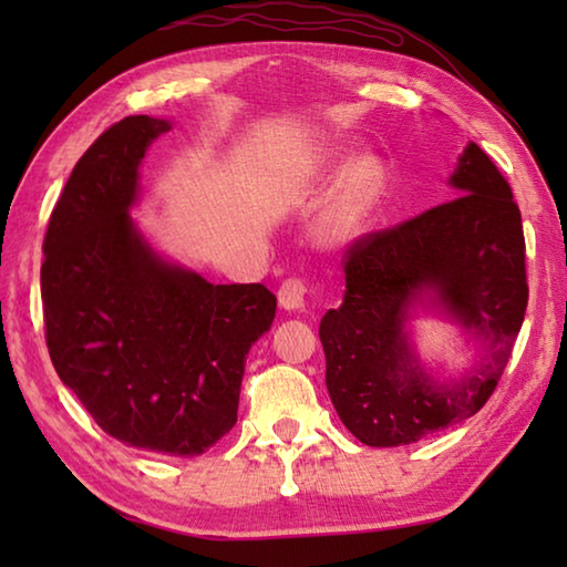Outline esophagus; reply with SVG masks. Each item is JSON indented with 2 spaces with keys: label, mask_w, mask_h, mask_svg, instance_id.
Masks as SVG:
<instances>
[{
  "label": "esophagus",
  "mask_w": 567,
  "mask_h": 567,
  "mask_svg": "<svg viewBox=\"0 0 567 567\" xmlns=\"http://www.w3.org/2000/svg\"><path fill=\"white\" fill-rule=\"evenodd\" d=\"M307 292H310V287H307L300 280V277H290V280L282 282L277 297H280L282 310H302L305 300H307Z\"/></svg>",
  "instance_id": "esophagus-1"
}]
</instances>
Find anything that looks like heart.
Here are the masks:
<instances>
[{"instance_id": "1", "label": "heart", "mask_w": 567, "mask_h": 567, "mask_svg": "<svg viewBox=\"0 0 567 567\" xmlns=\"http://www.w3.org/2000/svg\"><path fill=\"white\" fill-rule=\"evenodd\" d=\"M340 159L342 152L338 147H318L305 157L302 169L307 175H328L340 165ZM385 185L388 169L378 155L364 152V155L352 157L334 179L328 203H324L320 219L322 235L332 243H344V239L360 235L380 207Z\"/></svg>"}]
</instances>
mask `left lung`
Wrapping results in <instances>:
<instances>
[{"label": "left lung", "mask_w": 567, "mask_h": 567, "mask_svg": "<svg viewBox=\"0 0 567 567\" xmlns=\"http://www.w3.org/2000/svg\"><path fill=\"white\" fill-rule=\"evenodd\" d=\"M453 199L344 252V297L320 322L328 392L344 427L370 447L417 443L473 417L493 395L527 307L525 237L513 189L467 142L450 175ZM433 303L481 350L463 379L435 381L404 328Z\"/></svg>", "instance_id": "left-lung-1"}]
</instances>
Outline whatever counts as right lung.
I'll return each instance as SVG.
<instances>
[{"label":"right lung","mask_w":567,"mask_h":567,"mask_svg":"<svg viewBox=\"0 0 567 567\" xmlns=\"http://www.w3.org/2000/svg\"><path fill=\"white\" fill-rule=\"evenodd\" d=\"M169 130L124 117L76 162L44 235L42 302L56 375L104 433L195 457L237 422L247 352L277 297L260 282H207L142 237L130 215L140 165Z\"/></svg>","instance_id":"add662e5"}]
</instances>
